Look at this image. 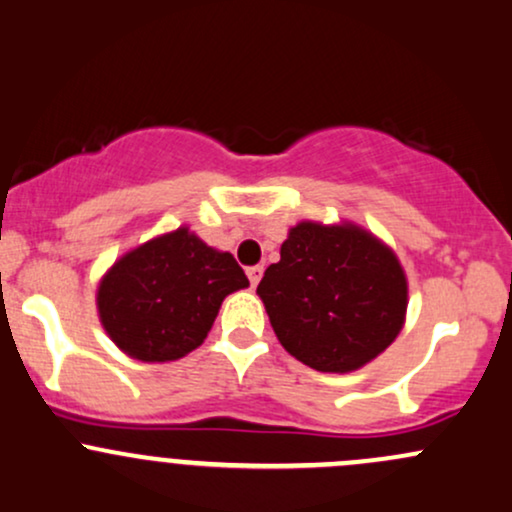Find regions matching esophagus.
<instances>
[{
  "label": "esophagus",
  "instance_id": "esophagus-1",
  "mask_svg": "<svg viewBox=\"0 0 512 512\" xmlns=\"http://www.w3.org/2000/svg\"><path fill=\"white\" fill-rule=\"evenodd\" d=\"M246 275H249L251 287H256L258 280L263 278V266H251V268H246Z\"/></svg>",
  "mask_w": 512,
  "mask_h": 512
}]
</instances>
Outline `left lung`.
Returning <instances> with one entry per match:
<instances>
[{"label": "left lung", "mask_w": 512, "mask_h": 512, "mask_svg": "<svg viewBox=\"0 0 512 512\" xmlns=\"http://www.w3.org/2000/svg\"><path fill=\"white\" fill-rule=\"evenodd\" d=\"M256 292L292 358L341 375L392 346L409 304L394 251L350 222L292 227Z\"/></svg>", "instance_id": "1"}]
</instances>
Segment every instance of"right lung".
Segmentation results:
<instances>
[{"label": "right lung", "instance_id": "obj_1", "mask_svg": "<svg viewBox=\"0 0 512 512\" xmlns=\"http://www.w3.org/2000/svg\"><path fill=\"white\" fill-rule=\"evenodd\" d=\"M249 278L227 251L179 227L120 256L96 292L111 341L142 363H169L205 341L229 292Z\"/></svg>", "mask_w": 512, "mask_h": 512}]
</instances>
